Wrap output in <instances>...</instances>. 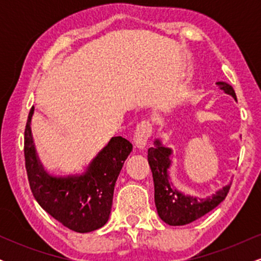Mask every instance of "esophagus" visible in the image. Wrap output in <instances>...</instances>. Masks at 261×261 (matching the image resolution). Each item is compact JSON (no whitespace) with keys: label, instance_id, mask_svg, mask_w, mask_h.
I'll list each match as a JSON object with an SVG mask.
<instances>
[{"label":"esophagus","instance_id":"esophagus-1","mask_svg":"<svg viewBox=\"0 0 261 261\" xmlns=\"http://www.w3.org/2000/svg\"><path fill=\"white\" fill-rule=\"evenodd\" d=\"M152 135V125L148 120L141 121L139 125L136 126V130H135L134 135V142L135 146H136L139 149H145L146 146H147L148 139Z\"/></svg>","mask_w":261,"mask_h":261}]
</instances>
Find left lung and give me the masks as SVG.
<instances>
[{
  "mask_svg": "<svg viewBox=\"0 0 261 261\" xmlns=\"http://www.w3.org/2000/svg\"><path fill=\"white\" fill-rule=\"evenodd\" d=\"M216 85L220 87L221 91L237 100L236 92L232 86L226 82H217ZM172 148L166 147L160 139H155L154 146L148 149V164L151 167L154 182V203L162 221L169 226H184L199 220L217 207L226 199L232 182L202 199L194 195H185L170 180L169 168L172 166Z\"/></svg>",
  "mask_w": 261,
  "mask_h": 261,
  "instance_id": "obj_1",
  "label": "left lung"
}]
</instances>
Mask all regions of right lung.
Returning a JSON list of instances; mask_svg holds the SVG:
<instances>
[{
    "instance_id": "add662e5",
    "label": "right lung",
    "mask_w": 261,
    "mask_h": 261,
    "mask_svg": "<svg viewBox=\"0 0 261 261\" xmlns=\"http://www.w3.org/2000/svg\"><path fill=\"white\" fill-rule=\"evenodd\" d=\"M32 107L24 131L25 169L29 185L39 205L67 228L79 233L99 229L112 211L114 187L128 154L130 141L121 136L110 139L79 174H49L39 160L32 135Z\"/></svg>"
}]
</instances>
